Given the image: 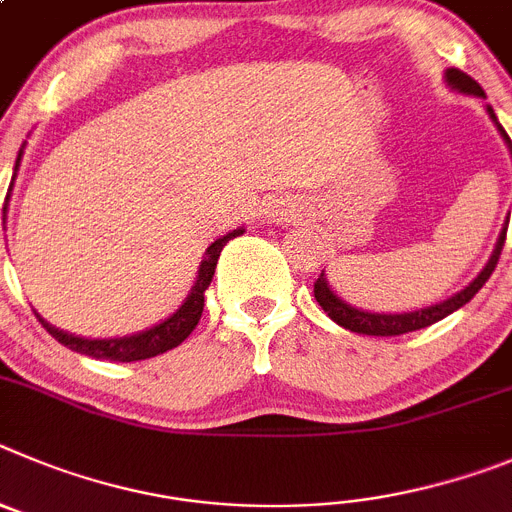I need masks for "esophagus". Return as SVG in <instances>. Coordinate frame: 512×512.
<instances>
[{
	"label": "esophagus",
	"instance_id": "esophagus-1",
	"mask_svg": "<svg viewBox=\"0 0 512 512\" xmlns=\"http://www.w3.org/2000/svg\"><path fill=\"white\" fill-rule=\"evenodd\" d=\"M293 214H296V206L290 204V199H285V196H275V199L267 201L265 206L267 222H288Z\"/></svg>",
	"mask_w": 512,
	"mask_h": 512
}]
</instances>
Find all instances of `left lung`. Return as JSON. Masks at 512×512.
<instances>
[{
  "instance_id": "obj_1",
  "label": "left lung",
  "mask_w": 512,
  "mask_h": 512,
  "mask_svg": "<svg viewBox=\"0 0 512 512\" xmlns=\"http://www.w3.org/2000/svg\"><path fill=\"white\" fill-rule=\"evenodd\" d=\"M444 81H446V86H449L451 91H457V94L485 99V91H482V86L477 84L474 78H469L467 73L457 71V68H446ZM485 109H487V114H490L492 124L497 127V132H500V137H503V142L508 145L510 158H512V142H510L508 132L503 130V124L497 122V117H495V112H492L490 104H485ZM505 232H508V222H505V227L500 229V237H497V242H495V250H492L490 260L485 262V267H482L480 273H477V278H474L469 285H464L462 290H457L454 296L444 298V301H439V303H431V306H423V308H416V311H403V313L365 311V308L352 306V303L344 301L339 293H334L329 285V280H326L324 270H321L319 280L313 283V296H316L319 306L329 313L331 321H336V324L344 326V329H349V331H357V334L398 336V334H408V331L426 329V326L446 319L449 313H454L457 308H462L464 303H469L474 296H477V290L487 283V278H490L492 270H495L497 260H500V252H503V245H505Z\"/></svg>"
}]
</instances>
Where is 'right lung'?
<instances>
[{"mask_svg":"<svg viewBox=\"0 0 512 512\" xmlns=\"http://www.w3.org/2000/svg\"><path fill=\"white\" fill-rule=\"evenodd\" d=\"M22 153H25V142H22L20 153H17L15 176H17V170H20ZM12 183H15V178H12ZM9 191H12V186H9ZM7 206H9V196H7V204H4L2 209V229L7 227ZM242 232H245V227L232 229V232L214 239V242L206 247L204 260H201L199 265V275H196V280H193L186 301H183L176 311L170 313L168 319L158 321V324L150 326V329L137 331V334H127V336H114V339H89V336L68 334V331L63 329H55L53 324H48V321L38 313L40 324H43L45 329H48V334L55 336L63 347H68L71 352L86 354V357L112 359V362H137V359L158 357V354L168 352V349L186 342V336L196 329V324H199L201 319V311H204V293L211 285V278H214L216 260H219V255H222L224 245H227L229 239L239 237Z\"/></svg>","mask_w":512,"mask_h":512,"instance_id":"obj_1","label":"right lung"}]
</instances>
